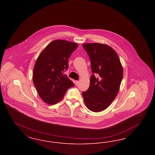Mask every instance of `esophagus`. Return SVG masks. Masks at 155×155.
<instances>
[{"instance_id": "obj_1", "label": "esophagus", "mask_w": 155, "mask_h": 155, "mask_svg": "<svg viewBox=\"0 0 155 155\" xmlns=\"http://www.w3.org/2000/svg\"><path fill=\"white\" fill-rule=\"evenodd\" d=\"M79 81H75V84L76 85H78V84H79Z\"/></svg>"}]
</instances>
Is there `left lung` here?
Here are the masks:
<instances>
[{
	"label": "left lung",
	"mask_w": 155,
	"mask_h": 155,
	"mask_svg": "<svg viewBox=\"0 0 155 155\" xmlns=\"http://www.w3.org/2000/svg\"><path fill=\"white\" fill-rule=\"evenodd\" d=\"M82 46L88 54L93 73L88 89L82 92V96L89 110L99 112L107 108L117 95L123 67L117 53L109 45L89 43Z\"/></svg>",
	"instance_id": "1"
}]
</instances>
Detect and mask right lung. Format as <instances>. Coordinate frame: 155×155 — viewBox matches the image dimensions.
<instances>
[{"label": "right lung", "instance_id": "1", "mask_svg": "<svg viewBox=\"0 0 155 155\" xmlns=\"http://www.w3.org/2000/svg\"><path fill=\"white\" fill-rule=\"evenodd\" d=\"M78 44L65 40L51 42L39 55L33 70V83L45 103L54 104L60 101L67 89L74 84L64 72L68 61Z\"/></svg>", "mask_w": 155, "mask_h": 155}]
</instances>
